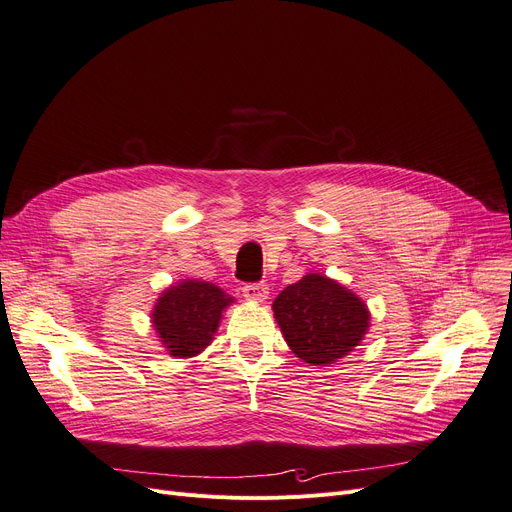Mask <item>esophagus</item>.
<instances>
[{
  "label": "esophagus",
  "instance_id": "obj_1",
  "mask_svg": "<svg viewBox=\"0 0 512 512\" xmlns=\"http://www.w3.org/2000/svg\"><path fill=\"white\" fill-rule=\"evenodd\" d=\"M242 294H245L247 301L253 303H263L267 299V294H270V288H267L265 282H257V284H247L242 288Z\"/></svg>",
  "mask_w": 512,
  "mask_h": 512
}]
</instances>
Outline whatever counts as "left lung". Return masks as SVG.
<instances>
[{"label": "left lung", "instance_id": "8db88e82", "mask_svg": "<svg viewBox=\"0 0 512 512\" xmlns=\"http://www.w3.org/2000/svg\"><path fill=\"white\" fill-rule=\"evenodd\" d=\"M272 309L290 351L311 365H330L346 357L369 328L367 305L321 274H307L286 286Z\"/></svg>", "mask_w": 512, "mask_h": 512}]
</instances>
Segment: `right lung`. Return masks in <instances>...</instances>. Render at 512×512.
Segmentation results:
<instances>
[{
	"label": "right lung",
	"instance_id": "1",
	"mask_svg": "<svg viewBox=\"0 0 512 512\" xmlns=\"http://www.w3.org/2000/svg\"><path fill=\"white\" fill-rule=\"evenodd\" d=\"M234 303L220 286L201 280H182L157 299L151 321L172 357L199 355L218 332L224 309Z\"/></svg>",
	"mask_w": 512,
	"mask_h": 512
}]
</instances>
